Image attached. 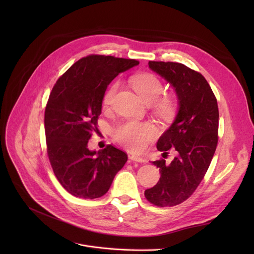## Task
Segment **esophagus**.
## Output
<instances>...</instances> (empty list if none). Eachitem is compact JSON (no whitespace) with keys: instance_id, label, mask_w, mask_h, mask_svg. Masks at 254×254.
Returning a JSON list of instances; mask_svg holds the SVG:
<instances>
[{"instance_id":"34e87169","label":"esophagus","mask_w":254,"mask_h":254,"mask_svg":"<svg viewBox=\"0 0 254 254\" xmlns=\"http://www.w3.org/2000/svg\"><path fill=\"white\" fill-rule=\"evenodd\" d=\"M129 161L130 162H137V163H145L146 159L141 157V156H137V155H130L129 156Z\"/></svg>"}]
</instances>
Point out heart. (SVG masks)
<instances>
[{
  "instance_id": "obj_1",
  "label": "heart",
  "mask_w": 254,
  "mask_h": 254,
  "mask_svg": "<svg viewBox=\"0 0 254 254\" xmlns=\"http://www.w3.org/2000/svg\"><path fill=\"white\" fill-rule=\"evenodd\" d=\"M131 85L147 105L152 104L153 111L163 119H171L177 111V100L172 96L161 97L164 85L161 80L150 73H143L131 78ZM119 87L118 81H113L104 92L103 104L110 106ZM157 135V129L151 123L127 122L118 127L114 131V138L118 143L132 152H140L149 141Z\"/></svg>"
}]
</instances>
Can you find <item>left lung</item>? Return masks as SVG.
I'll use <instances>...</instances> for the list:
<instances>
[{"instance_id": "obj_1", "label": "left lung", "mask_w": 254, "mask_h": 254, "mask_svg": "<svg viewBox=\"0 0 254 254\" xmlns=\"http://www.w3.org/2000/svg\"><path fill=\"white\" fill-rule=\"evenodd\" d=\"M149 68L175 89L178 113L158 139L157 150L175 149L171 164L152 162L161 178L144 194L157 207L176 206L188 199L203 180L218 142L217 100L205 77L183 64L149 62ZM163 153V154H164Z\"/></svg>"}]
</instances>
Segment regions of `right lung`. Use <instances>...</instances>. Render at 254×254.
Listing matches in <instances>:
<instances>
[{"mask_svg": "<svg viewBox=\"0 0 254 254\" xmlns=\"http://www.w3.org/2000/svg\"><path fill=\"white\" fill-rule=\"evenodd\" d=\"M137 64L136 60L91 55L76 62L50 92L44 116L47 153L58 180L74 196L104 195L127 161V153L112 145L97 152L87 143L99 130L107 86Z\"/></svg>", "mask_w": 254, "mask_h": 254, "instance_id": "1", "label": "right lung"}]
</instances>
